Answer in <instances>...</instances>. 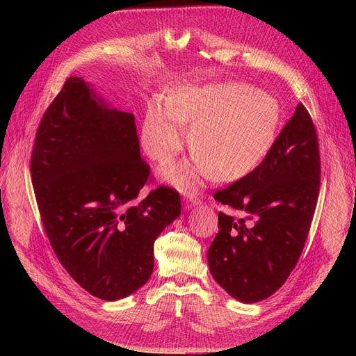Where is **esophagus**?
Returning a JSON list of instances; mask_svg holds the SVG:
<instances>
[{
  "mask_svg": "<svg viewBox=\"0 0 356 356\" xmlns=\"http://www.w3.org/2000/svg\"><path fill=\"white\" fill-rule=\"evenodd\" d=\"M198 204H200L198 198H197V197H193V195H190V197H187V198H186L184 207H186V210H190L193 206H198Z\"/></svg>",
  "mask_w": 356,
  "mask_h": 356,
  "instance_id": "esophagus-1",
  "label": "esophagus"
}]
</instances>
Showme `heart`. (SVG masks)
Segmentation results:
<instances>
[{
    "label": "heart",
    "instance_id": "heart-1",
    "mask_svg": "<svg viewBox=\"0 0 356 356\" xmlns=\"http://www.w3.org/2000/svg\"><path fill=\"white\" fill-rule=\"evenodd\" d=\"M279 101L243 84L183 87L166 98V108L150 103L142 128V146L156 162L173 158L186 140L184 124L191 127L194 156L162 166V177L180 190L216 175L235 181L264 161L280 122Z\"/></svg>",
    "mask_w": 356,
    "mask_h": 356
}]
</instances>
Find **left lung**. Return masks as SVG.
Listing matches in <instances>:
<instances>
[{"mask_svg": "<svg viewBox=\"0 0 356 356\" xmlns=\"http://www.w3.org/2000/svg\"><path fill=\"white\" fill-rule=\"evenodd\" d=\"M320 172L316 128L300 103L264 162L214 194L241 213L218 214L220 232L207 253L214 280L231 297L257 302L286 282L310 231Z\"/></svg>", "mask_w": 356, "mask_h": 356, "instance_id": "obj_1", "label": "left lung"}]
</instances>
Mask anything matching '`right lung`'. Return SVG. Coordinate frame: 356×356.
I'll return each mask as SVG.
<instances>
[{"instance_id":"right-lung-1","label":"right lung","mask_w":356,"mask_h":356,"mask_svg":"<svg viewBox=\"0 0 356 356\" xmlns=\"http://www.w3.org/2000/svg\"><path fill=\"white\" fill-rule=\"evenodd\" d=\"M42 222L58 259L90 294L128 297L154 272V243L181 213L180 195L149 176L135 117L69 77L46 110L31 161Z\"/></svg>"}]
</instances>
